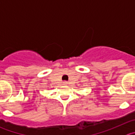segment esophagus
Listing matches in <instances>:
<instances>
[{"label":"esophagus","instance_id":"esophagus-1","mask_svg":"<svg viewBox=\"0 0 135 135\" xmlns=\"http://www.w3.org/2000/svg\"><path fill=\"white\" fill-rule=\"evenodd\" d=\"M68 84V82H66V81H65V82H63V85H67Z\"/></svg>","mask_w":135,"mask_h":135}]
</instances>
